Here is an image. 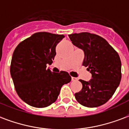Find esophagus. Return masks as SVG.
<instances>
[{
	"label": "esophagus",
	"mask_w": 129,
	"mask_h": 129,
	"mask_svg": "<svg viewBox=\"0 0 129 129\" xmlns=\"http://www.w3.org/2000/svg\"><path fill=\"white\" fill-rule=\"evenodd\" d=\"M72 81H77V79L75 77H72Z\"/></svg>",
	"instance_id": "1"
}]
</instances>
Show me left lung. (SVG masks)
I'll return each mask as SVG.
<instances>
[{"label":"left lung","instance_id":"1","mask_svg":"<svg viewBox=\"0 0 129 129\" xmlns=\"http://www.w3.org/2000/svg\"><path fill=\"white\" fill-rule=\"evenodd\" d=\"M72 43L84 51L83 66L91 79H80L82 89L75 93L78 103L87 107L106 103L115 93L121 81V61L118 52L107 41L96 34L83 32L68 35Z\"/></svg>","mask_w":129,"mask_h":129}]
</instances>
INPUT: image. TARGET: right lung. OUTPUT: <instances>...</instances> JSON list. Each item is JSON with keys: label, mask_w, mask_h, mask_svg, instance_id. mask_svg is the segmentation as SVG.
<instances>
[{"label": "right lung", "mask_w": 129, "mask_h": 129, "mask_svg": "<svg viewBox=\"0 0 129 129\" xmlns=\"http://www.w3.org/2000/svg\"><path fill=\"white\" fill-rule=\"evenodd\" d=\"M65 36L35 33L17 46L11 59L10 73L17 94L29 105L43 108L55 103L63 85L71 81L67 72H51L57 44Z\"/></svg>", "instance_id": "1"}]
</instances>
